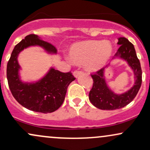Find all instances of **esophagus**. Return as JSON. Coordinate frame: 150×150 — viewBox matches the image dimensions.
<instances>
[{
	"instance_id": "obj_1",
	"label": "esophagus",
	"mask_w": 150,
	"mask_h": 150,
	"mask_svg": "<svg viewBox=\"0 0 150 150\" xmlns=\"http://www.w3.org/2000/svg\"><path fill=\"white\" fill-rule=\"evenodd\" d=\"M82 73V71H81V70H75V71L73 72V75L75 77H77Z\"/></svg>"
}]
</instances>
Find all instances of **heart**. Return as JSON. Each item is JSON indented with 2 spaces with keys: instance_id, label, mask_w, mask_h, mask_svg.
<instances>
[{
  "instance_id": "b5f03b06",
  "label": "heart",
  "mask_w": 150,
  "mask_h": 150,
  "mask_svg": "<svg viewBox=\"0 0 150 150\" xmlns=\"http://www.w3.org/2000/svg\"><path fill=\"white\" fill-rule=\"evenodd\" d=\"M112 47L108 42L84 41L74 44L69 50L70 60L77 64H84L89 70L102 67L110 58Z\"/></svg>"
}]
</instances>
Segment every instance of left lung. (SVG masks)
I'll return each mask as SVG.
<instances>
[{
    "label": "left lung",
    "instance_id": "left-lung-1",
    "mask_svg": "<svg viewBox=\"0 0 150 150\" xmlns=\"http://www.w3.org/2000/svg\"><path fill=\"white\" fill-rule=\"evenodd\" d=\"M117 44L120 47L114 56L127 61L134 72L136 82L129 91L122 94H116L108 88L104 77V69L101 68L91 74L93 79V86L90 90L89 98L95 107L104 110L120 109L130 103L136 96L142 84V70L140 63L136 55L134 46L129 40L122 37L118 39Z\"/></svg>",
    "mask_w": 150,
    "mask_h": 150
}]
</instances>
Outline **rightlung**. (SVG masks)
Returning <instances> with one entry per match:
<instances>
[{"label":"right lung","mask_w":150,"mask_h":150,"mask_svg":"<svg viewBox=\"0 0 150 150\" xmlns=\"http://www.w3.org/2000/svg\"><path fill=\"white\" fill-rule=\"evenodd\" d=\"M34 45L42 47L49 53L56 54L57 52L54 46L35 34L26 36L14 47L7 65L9 88L16 100L24 108L38 112H53L63 104L68 86L75 77L71 72L62 73L51 68L38 82L23 83L19 79L18 55L23 49Z\"/></svg>","instance_id":"right-lung-1"}]
</instances>
